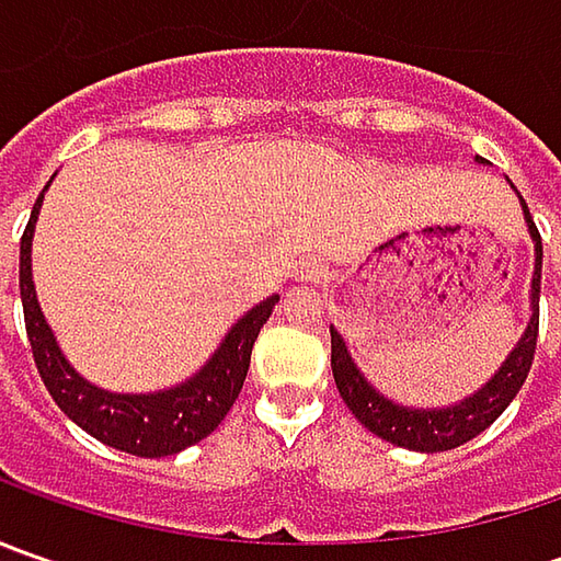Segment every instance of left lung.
I'll return each instance as SVG.
<instances>
[{
    "mask_svg": "<svg viewBox=\"0 0 561 561\" xmlns=\"http://www.w3.org/2000/svg\"><path fill=\"white\" fill-rule=\"evenodd\" d=\"M525 205V199H522ZM525 218H528V230L534 237V284H530V314L525 336L518 340V346L508 353L503 368L486 380L484 387L468 397L453 409H405V405H393L390 399H383L375 387L362 377L356 362L346 353L343 336L331 331V368H334L336 390L343 402L350 405V412L356 415L371 434L380 440L397 443L415 453H443V449H456L471 437H478L486 431L493 421L500 419L508 409V402L518 397L525 377H528L530 365H534V350H537V328H540V268H543V243H540V230L530 218L528 205H525Z\"/></svg>",
    "mask_w": 561,
    "mask_h": 561,
    "instance_id": "1",
    "label": "left lung"
}]
</instances>
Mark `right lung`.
I'll return each instance as SVG.
<instances>
[{
	"label": "right lung",
	"instance_id": "right-lung-1",
	"mask_svg": "<svg viewBox=\"0 0 561 561\" xmlns=\"http://www.w3.org/2000/svg\"><path fill=\"white\" fill-rule=\"evenodd\" d=\"M39 203H43V193L33 203L31 221L21 237V306H24V324H27L36 371L43 377L49 397L55 399V405L90 437H96L105 446H115L121 453L142 456V459L174 456L208 437L225 421L230 405L243 390L255 336L274 312L277 296L259 302L252 312L243 314L230 328V334L225 336L221 350L211 356V362L181 387L164 390V393H146V397L105 393L93 383H87L65 362L46 318L36 306L31 277V240Z\"/></svg>",
	"mask_w": 561,
	"mask_h": 561
}]
</instances>
